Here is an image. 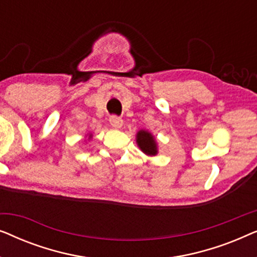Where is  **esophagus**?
<instances>
[{"label":"esophagus","instance_id":"obj_1","mask_svg":"<svg viewBox=\"0 0 257 257\" xmlns=\"http://www.w3.org/2000/svg\"><path fill=\"white\" fill-rule=\"evenodd\" d=\"M110 124H111L112 127L120 128L121 125H122V119L120 117H118V115H111V117H110Z\"/></svg>","mask_w":257,"mask_h":257}]
</instances>
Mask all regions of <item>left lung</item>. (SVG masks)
Here are the masks:
<instances>
[{
	"label": "left lung",
	"mask_w": 257,
	"mask_h": 257,
	"mask_svg": "<svg viewBox=\"0 0 257 257\" xmlns=\"http://www.w3.org/2000/svg\"><path fill=\"white\" fill-rule=\"evenodd\" d=\"M137 143L144 153L150 154V156L157 154V144L151 133L147 131H139L137 135Z\"/></svg>",
	"instance_id": "1"
}]
</instances>
